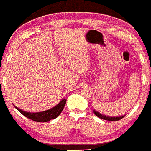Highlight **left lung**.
I'll use <instances>...</instances> for the list:
<instances>
[{"label": "left lung", "instance_id": "obj_1", "mask_svg": "<svg viewBox=\"0 0 151 151\" xmlns=\"http://www.w3.org/2000/svg\"><path fill=\"white\" fill-rule=\"evenodd\" d=\"M94 113L97 116V117L99 118V119H102L103 120H107V121H111V122H116V121L121 120V119H123L124 117V116H119V117H109V116H105V115H102L101 113H99V112L96 111V110H94Z\"/></svg>", "mask_w": 151, "mask_h": 151}]
</instances>
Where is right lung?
I'll list each match as a JSON object with an SVG mask.
<instances>
[{"label": "right lung", "mask_w": 151, "mask_h": 151, "mask_svg": "<svg viewBox=\"0 0 151 151\" xmlns=\"http://www.w3.org/2000/svg\"><path fill=\"white\" fill-rule=\"evenodd\" d=\"M65 104H66V99H63L60 101V103L57 104L54 108L45 110V111L39 112V113H29V112H26L24 110L19 109L16 106H15V108L27 119L38 122H46L52 120V119H56L57 116H60V114L62 113L63 108H64Z\"/></svg>", "instance_id": "right-lung-1"}]
</instances>
